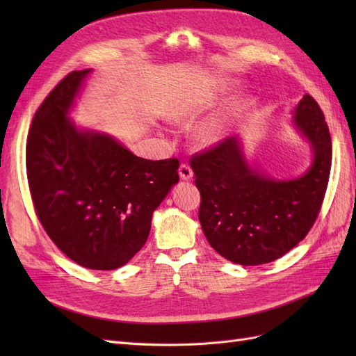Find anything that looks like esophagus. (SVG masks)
Here are the masks:
<instances>
[{"label": "esophagus", "instance_id": "34e87169", "mask_svg": "<svg viewBox=\"0 0 356 356\" xmlns=\"http://www.w3.org/2000/svg\"><path fill=\"white\" fill-rule=\"evenodd\" d=\"M179 177L181 179H190L193 177V169L187 163H181L179 166Z\"/></svg>", "mask_w": 356, "mask_h": 356}]
</instances>
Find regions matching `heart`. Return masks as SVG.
Wrapping results in <instances>:
<instances>
[{
  "instance_id": "heart-1",
  "label": "heart",
  "mask_w": 356,
  "mask_h": 356,
  "mask_svg": "<svg viewBox=\"0 0 356 356\" xmlns=\"http://www.w3.org/2000/svg\"><path fill=\"white\" fill-rule=\"evenodd\" d=\"M196 115H197L196 108H186L179 114V118L181 120H191V118H195ZM221 134H222V126L220 123H213V124L203 129L202 138L207 139V141H213V139H217Z\"/></svg>"
}]
</instances>
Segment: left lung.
<instances>
[{
  "mask_svg": "<svg viewBox=\"0 0 356 356\" xmlns=\"http://www.w3.org/2000/svg\"><path fill=\"white\" fill-rule=\"evenodd\" d=\"M296 126L314 147L303 177L273 181L245 161L236 138H225L190 157L200 193L199 220L209 245L242 266L270 263L306 238L318 218L330 179L332 145L318 102L310 95L296 106Z\"/></svg>",
  "mask_w": 356,
  "mask_h": 356,
  "instance_id": "1",
  "label": "left lung"
}]
</instances>
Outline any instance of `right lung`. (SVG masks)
Returning <instances> with one entry per match:
<instances>
[{
	"label": "right lung",
	"mask_w": 356,
	"mask_h": 356,
	"mask_svg": "<svg viewBox=\"0 0 356 356\" xmlns=\"http://www.w3.org/2000/svg\"><path fill=\"white\" fill-rule=\"evenodd\" d=\"M88 74L70 72L38 106L26 177L38 221L59 250L92 270H114L147 242L179 161L136 157L110 136L77 131L67 113Z\"/></svg>",
	"instance_id": "1"
}]
</instances>
